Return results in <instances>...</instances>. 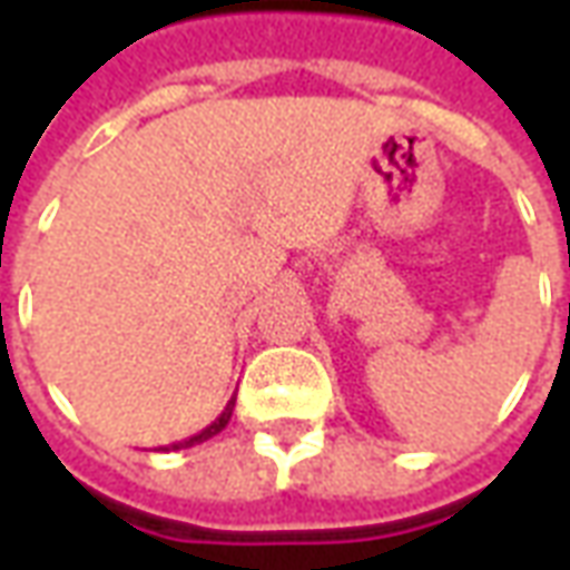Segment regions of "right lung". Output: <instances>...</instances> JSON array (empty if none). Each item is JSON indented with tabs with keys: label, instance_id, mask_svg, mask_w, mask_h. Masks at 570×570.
<instances>
[{
	"label": "right lung",
	"instance_id": "add662e5",
	"mask_svg": "<svg viewBox=\"0 0 570 570\" xmlns=\"http://www.w3.org/2000/svg\"><path fill=\"white\" fill-rule=\"evenodd\" d=\"M232 409H235V400H228V406H225V412H223V415H219V419L213 421L210 428H204V430H200V433H195V436H188V440H183V442H174V449H188V445H198V442L216 436V433H219V430H225V424L232 421Z\"/></svg>",
	"mask_w": 570,
	"mask_h": 570
}]
</instances>
